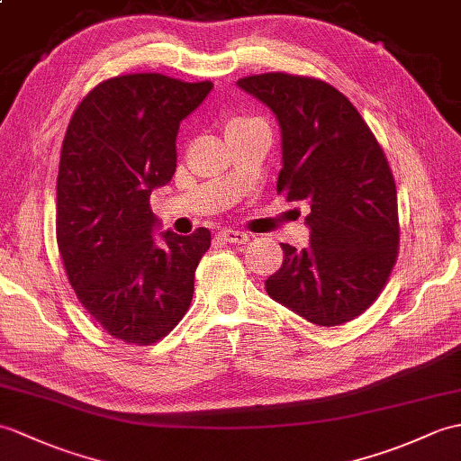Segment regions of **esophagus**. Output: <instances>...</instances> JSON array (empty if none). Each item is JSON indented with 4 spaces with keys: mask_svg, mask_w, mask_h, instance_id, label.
I'll use <instances>...</instances> for the list:
<instances>
[{
    "mask_svg": "<svg viewBox=\"0 0 461 461\" xmlns=\"http://www.w3.org/2000/svg\"><path fill=\"white\" fill-rule=\"evenodd\" d=\"M220 238L226 241V243H245L249 240V235L245 233V231H238V230H221L220 233Z\"/></svg>",
    "mask_w": 461,
    "mask_h": 461,
    "instance_id": "obj_1",
    "label": "esophagus"
}]
</instances>
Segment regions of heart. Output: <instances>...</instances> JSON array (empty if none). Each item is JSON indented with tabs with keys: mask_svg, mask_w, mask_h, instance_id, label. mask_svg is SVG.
<instances>
[{
	"mask_svg": "<svg viewBox=\"0 0 461 461\" xmlns=\"http://www.w3.org/2000/svg\"><path fill=\"white\" fill-rule=\"evenodd\" d=\"M263 122L255 120V117H245V115H235L231 117V120H228L226 123V135L230 133H235V131H243L248 130V127H253V125H261Z\"/></svg>",
	"mask_w": 461,
	"mask_h": 461,
	"instance_id": "heart-1",
	"label": "heart"
}]
</instances>
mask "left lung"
Instances as JSON below:
<instances>
[{
  "label": "left lung",
  "mask_w": 461,
  "mask_h": 461,
  "mask_svg": "<svg viewBox=\"0 0 461 461\" xmlns=\"http://www.w3.org/2000/svg\"><path fill=\"white\" fill-rule=\"evenodd\" d=\"M238 86L263 102L281 127L276 192L310 206V245L283 243L281 269L267 294L318 326L363 314L397 259V188L375 135L344 94L322 80L285 72Z\"/></svg>",
  "instance_id": "8db88e82"
}]
</instances>
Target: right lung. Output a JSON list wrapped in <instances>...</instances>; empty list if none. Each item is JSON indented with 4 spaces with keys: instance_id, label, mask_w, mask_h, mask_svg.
I'll use <instances>...</instances> for the list:
<instances>
[{
    "instance_id": "1",
    "label": "right lung",
    "mask_w": 461,
    "mask_h": 461,
    "mask_svg": "<svg viewBox=\"0 0 461 461\" xmlns=\"http://www.w3.org/2000/svg\"><path fill=\"white\" fill-rule=\"evenodd\" d=\"M212 82L163 74L105 80L74 112L57 178V243L82 306L110 336L151 346L192 303L194 271L210 249L206 228L155 231V188L176 170L180 122L208 98Z\"/></svg>"
}]
</instances>
